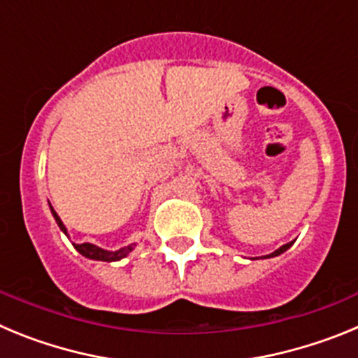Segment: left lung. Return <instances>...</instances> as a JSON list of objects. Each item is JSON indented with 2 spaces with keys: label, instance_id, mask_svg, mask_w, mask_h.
I'll return each instance as SVG.
<instances>
[{
  "label": "left lung",
  "instance_id": "obj_1",
  "mask_svg": "<svg viewBox=\"0 0 358 358\" xmlns=\"http://www.w3.org/2000/svg\"><path fill=\"white\" fill-rule=\"evenodd\" d=\"M292 243H294V242H289V243H285V245H281L280 249H276V251H274V252H271V255H267V258H273V256H280L281 252H285L287 249H289L290 245H292Z\"/></svg>",
  "mask_w": 358,
  "mask_h": 358
}]
</instances>
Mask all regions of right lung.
Listing matches in <instances>:
<instances>
[{
    "mask_svg": "<svg viewBox=\"0 0 358 358\" xmlns=\"http://www.w3.org/2000/svg\"><path fill=\"white\" fill-rule=\"evenodd\" d=\"M50 210H52V215L53 218H55V222L59 224V227H61V231L64 233V235H68V229H66V226L62 224L61 217L55 213V210H53L52 206H50ZM73 248L77 249L78 252H80L82 256H85V258H90V260H100V262H118L122 260V258H125V256L129 255V252L132 251V249L136 248V243H131V245H127V248H122L118 249V251H107V249H102L98 248V245H94V243H73Z\"/></svg>",
    "mask_w": 358,
    "mask_h": 358,
    "instance_id": "add662e5",
    "label": "right lung"
}]
</instances>
